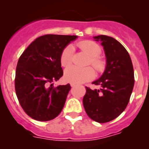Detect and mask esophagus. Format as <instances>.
<instances>
[{"label":"esophagus","instance_id":"obj_1","mask_svg":"<svg viewBox=\"0 0 149 149\" xmlns=\"http://www.w3.org/2000/svg\"><path fill=\"white\" fill-rule=\"evenodd\" d=\"M77 86V84H71V86H72V87H74V86Z\"/></svg>","mask_w":149,"mask_h":149}]
</instances>
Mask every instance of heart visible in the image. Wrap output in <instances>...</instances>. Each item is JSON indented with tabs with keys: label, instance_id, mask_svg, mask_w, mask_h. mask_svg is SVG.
Here are the masks:
<instances>
[{
	"label": "heart",
	"instance_id": "b5f03b06",
	"mask_svg": "<svg viewBox=\"0 0 149 149\" xmlns=\"http://www.w3.org/2000/svg\"><path fill=\"white\" fill-rule=\"evenodd\" d=\"M77 48L84 51L89 57V63L94 67L97 72H103L105 68V61L98 55L101 53V48L97 43L93 41L86 40L76 45ZM73 60V48L68 45L62 51L60 56V63L63 67L71 65ZM95 77V72L90 66L85 68L72 66L65 69L64 77L65 81L72 84H83L91 81Z\"/></svg>",
	"mask_w": 149,
	"mask_h": 149
}]
</instances>
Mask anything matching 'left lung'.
I'll list each match as a JSON object with an SVG mask.
<instances>
[{"label":"left lung","mask_w":149,"mask_h":149,"mask_svg":"<svg viewBox=\"0 0 149 149\" xmlns=\"http://www.w3.org/2000/svg\"><path fill=\"white\" fill-rule=\"evenodd\" d=\"M94 39L101 42L107 65L101 77L93 82L101 89L93 90L86 87L83 104L90 119L105 123L115 119L125 110L134 85V68L128 52L116 39L105 35Z\"/></svg>","instance_id":"obj_1"}]
</instances>
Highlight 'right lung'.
<instances>
[{
    "label": "right lung",
    "instance_id": "obj_1",
    "mask_svg": "<svg viewBox=\"0 0 149 149\" xmlns=\"http://www.w3.org/2000/svg\"><path fill=\"white\" fill-rule=\"evenodd\" d=\"M77 37L53 34L42 36L19 57L15 71V93L23 110L32 119L46 122L61 113L71 86L68 84L54 87L50 84L63 76L62 51Z\"/></svg>",
    "mask_w": 149,
    "mask_h": 149
}]
</instances>
